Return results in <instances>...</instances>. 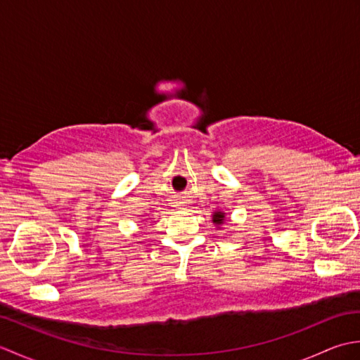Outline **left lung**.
<instances>
[{"label": "left lung", "mask_w": 360, "mask_h": 360, "mask_svg": "<svg viewBox=\"0 0 360 360\" xmlns=\"http://www.w3.org/2000/svg\"><path fill=\"white\" fill-rule=\"evenodd\" d=\"M224 221H226V213H224V212H221V210H215V212H213L212 223L217 226V229H221V226L224 224Z\"/></svg>", "instance_id": "obj_1"}]
</instances>
